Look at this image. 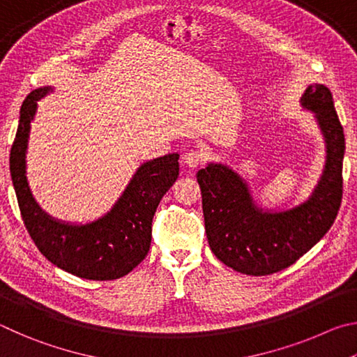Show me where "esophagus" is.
<instances>
[{"label": "esophagus", "instance_id": "esophagus-1", "mask_svg": "<svg viewBox=\"0 0 357 357\" xmlns=\"http://www.w3.org/2000/svg\"><path fill=\"white\" fill-rule=\"evenodd\" d=\"M183 162L185 167L197 168L202 164H204V154L202 151H187V153L183 155Z\"/></svg>", "mask_w": 357, "mask_h": 357}]
</instances>
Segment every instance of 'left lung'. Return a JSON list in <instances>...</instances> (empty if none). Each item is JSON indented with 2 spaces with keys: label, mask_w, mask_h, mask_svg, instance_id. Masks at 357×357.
<instances>
[{
  "label": "left lung",
  "mask_w": 357,
  "mask_h": 357,
  "mask_svg": "<svg viewBox=\"0 0 357 357\" xmlns=\"http://www.w3.org/2000/svg\"><path fill=\"white\" fill-rule=\"evenodd\" d=\"M301 105L313 113L326 146L323 173L307 200L287 209H266L227 164L209 162L197 173L211 250L241 274L268 275L291 266L328 233L340 208L345 135L329 88L309 84Z\"/></svg>",
  "instance_id": "obj_1"
}]
</instances>
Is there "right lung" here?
Returning a JSON list of instances; mask_svg holds the SVG:
<instances>
[{
    "label": "right lung",
    "instance_id": "right-lung-1",
    "mask_svg": "<svg viewBox=\"0 0 357 357\" xmlns=\"http://www.w3.org/2000/svg\"><path fill=\"white\" fill-rule=\"evenodd\" d=\"M52 91V86H44L28 94L10 149V178L22 219L39 252L59 269L88 280L119 279L148 255L153 217L162 197L178 179L179 154L143 162L112 209L99 219L86 223L58 220L34 200L26 178L31 121L38 102Z\"/></svg>",
    "mask_w": 357,
    "mask_h": 357
}]
</instances>
